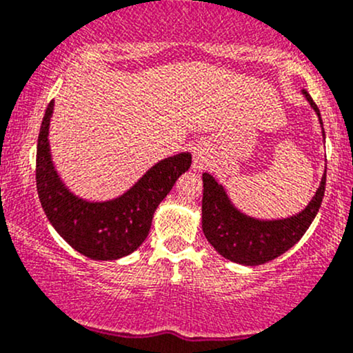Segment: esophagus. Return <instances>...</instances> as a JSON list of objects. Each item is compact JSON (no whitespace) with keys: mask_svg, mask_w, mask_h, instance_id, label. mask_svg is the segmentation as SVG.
Instances as JSON below:
<instances>
[{"mask_svg":"<svg viewBox=\"0 0 353 353\" xmlns=\"http://www.w3.org/2000/svg\"><path fill=\"white\" fill-rule=\"evenodd\" d=\"M208 165V152L203 146H196L193 150V168L201 170Z\"/></svg>","mask_w":353,"mask_h":353,"instance_id":"obj_1","label":"esophagus"}]
</instances>
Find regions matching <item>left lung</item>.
<instances>
[{
  "label": "left lung",
  "instance_id": "left-lung-1",
  "mask_svg": "<svg viewBox=\"0 0 353 353\" xmlns=\"http://www.w3.org/2000/svg\"><path fill=\"white\" fill-rule=\"evenodd\" d=\"M322 125L319 108L310 94L302 90ZM323 138H325V132ZM327 176L323 173L315 196L300 213L282 220H259L245 215L230 198L219 181L203 173V200H201V228L213 248L235 263L262 265L276 259L303 236L319 213L325 193Z\"/></svg>",
  "mask_w": 353,
  "mask_h": 353
}]
</instances>
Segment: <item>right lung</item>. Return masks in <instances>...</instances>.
I'll return each instance as SVG.
<instances>
[{
  "label": "right lung",
  "instance_id": "add662e5",
  "mask_svg": "<svg viewBox=\"0 0 353 353\" xmlns=\"http://www.w3.org/2000/svg\"><path fill=\"white\" fill-rule=\"evenodd\" d=\"M54 101L43 117L37 148V188L50 223L66 243L91 260H118L143 243L153 213L181 173L192 165L190 153L158 161L128 192L113 200L88 201L71 193L54 170L50 152V120Z\"/></svg>",
  "mask_w": 353,
  "mask_h": 353
}]
</instances>
